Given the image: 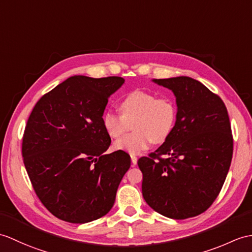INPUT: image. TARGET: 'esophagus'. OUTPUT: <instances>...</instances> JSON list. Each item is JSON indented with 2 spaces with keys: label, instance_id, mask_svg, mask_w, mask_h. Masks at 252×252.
<instances>
[{
  "label": "esophagus",
  "instance_id": "1",
  "mask_svg": "<svg viewBox=\"0 0 252 252\" xmlns=\"http://www.w3.org/2000/svg\"><path fill=\"white\" fill-rule=\"evenodd\" d=\"M131 160H132V163H133V164L135 165L136 163H137V157H136L135 155H131Z\"/></svg>",
  "mask_w": 252,
  "mask_h": 252
}]
</instances>
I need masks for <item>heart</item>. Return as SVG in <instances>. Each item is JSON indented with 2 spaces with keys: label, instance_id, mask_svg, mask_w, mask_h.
Wrapping results in <instances>:
<instances>
[{
  "label": "heart",
  "instance_id": "obj_1",
  "mask_svg": "<svg viewBox=\"0 0 252 252\" xmlns=\"http://www.w3.org/2000/svg\"><path fill=\"white\" fill-rule=\"evenodd\" d=\"M121 114L107 110L102 116L104 130L112 138H120L134 121L133 132L117 140L116 149L136 155L147 149L154 142L161 144L171 135L177 121L178 108L168 95L157 96L156 93L136 89L121 98Z\"/></svg>",
  "mask_w": 252,
  "mask_h": 252
}]
</instances>
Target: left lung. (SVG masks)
<instances>
[{"label": "left lung", "mask_w": 252, "mask_h": 252, "mask_svg": "<svg viewBox=\"0 0 252 252\" xmlns=\"http://www.w3.org/2000/svg\"><path fill=\"white\" fill-rule=\"evenodd\" d=\"M154 81L173 91L178 115L165 142L137 161L143 196L167 218L195 217L217 198L229 172L233 155L229 115L220 96L200 81L187 76Z\"/></svg>", "instance_id": "left-lung-1"}]
</instances>
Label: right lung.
Segmentation results:
<instances>
[{
    "mask_svg": "<svg viewBox=\"0 0 252 252\" xmlns=\"http://www.w3.org/2000/svg\"><path fill=\"white\" fill-rule=\"evenodd\" d=\"M118 76H72L35 104L22 138V157L44 206L63 221L87 223L112 209L131 165L124 150L105 154L110 137L102 116L124 85Z\"/></svg>",
    "mask_w": 252,
    "mask_h": 252,
    "instance_id": "obj_1",
    "label": "right lung"
}]
</instances>
